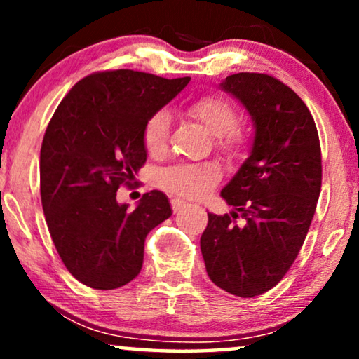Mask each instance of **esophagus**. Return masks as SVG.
Masks as SVG:
<instances>
[{"mask_svg":"<svg viewBox=\"0 0 359 359\" xmlns=\"http://www.w3.org/2000/svg\"><path fill=\"white\" fill-rule=\"evenodd\" d=\"M186 204L184 201H181V199H171V208H173V212H180V210H183L184 208H186Z\"/></svg>","mask_w":359,"mask_h":359,"instance_id":"esophagus-1","label":"esophagus"}]
</instances>
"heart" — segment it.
<instances>
[{
    "label": "heart",
    "instance_id": "heart-1",
    "mask_svg": "<svg viewBox=\"0 0 359 359\" xmlns=\"http://www.w3.org/2000/svg\"><path fill=\"white\" fill-rule=\"evenodd\" d=\"M189 112L208 129L217 135L225 149H235L242 144L243 137L237 127L238 114L232 102L220 96H204L189 104ZM171 117L170 112L156 111L144 127V144L150 154H160L168 142ZM220 171L212 163H183L161 171L160 184L171 193L184 198H203L217 183Z\"/></svg>",
    "mask_w": 359,
    "mask_h": 359
}]
</instances>
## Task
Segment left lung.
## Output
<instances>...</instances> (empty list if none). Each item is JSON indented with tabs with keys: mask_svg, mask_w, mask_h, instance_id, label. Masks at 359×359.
<instances>
[{
	"mask_svg": "<svg viewBox=\"0 0 359 359\" xmlns=\"http://www.w3.org/2000/svg\"><path fill=\"white\" fill-rule=\"evenodd\" d=\"M220 90L248 111L255 135L220 193L233 210L208 214L201 252L215 286L255 297L281 281L306 240L322 186L320 142L311 111L276 78L235 73ZM238 213L243 226L234 222Z\"/></svg>",
	"mask_w": 359,
	"mask_h": 359,
	"instance_id": "obj_1",
	"label": "left lung"
}]
</instances>
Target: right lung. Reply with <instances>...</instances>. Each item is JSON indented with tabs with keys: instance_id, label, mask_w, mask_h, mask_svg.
Listing matches in <instances>:
<instances>
[{
	"instance_id": "obj_1",
	"label": "right lung",
	"mask_w": 359,
	"mask_h": 359,
	"mask_svg": "<svg viewBox=\"0 0 359 359\" xmlns=\"http://www.w3.org/2000/svg\"><path fill=\"white\" fill-rule=\"evenodd\" d=\"M191 78L109 70L83 78L48 122L41 149V198L58 255L78 281L101 291L130 283L151 229L171 215L161 191L134 210L116 193L147 160L145 122Z\"/></svg>"
}]
</instances>
